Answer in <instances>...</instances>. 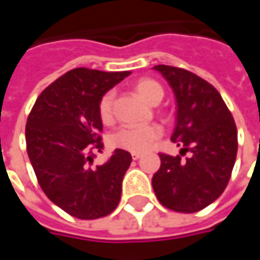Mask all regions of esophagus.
I'll use <instances>...</instances> for the list:
<instances>
[{"label": "esophagus", "mask_w": 260, "mask_h": 260, "mask_svg": "<svg viewBox=\"0 0 260 260\" xmlns=\"http://www.w3.org/2000/svg\"><path fill=\"white\" fill-rule=\"evenodd\" d=\"M132 157H133V160H139L142 157V153H132Z\"/></svg>", "instance_id": "1"}]
</instances>
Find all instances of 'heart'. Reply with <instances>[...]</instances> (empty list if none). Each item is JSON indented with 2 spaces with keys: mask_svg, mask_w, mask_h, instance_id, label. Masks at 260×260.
Listing matches in <instances>:
<instances>
[{
  "mask_svg": "<svg viewBox=\"0 0 260 260\" xmlns=\"http://www.w3.org/2000/svg\"><path fill=\"white\" fill-rule=\"evenodd\" d=\"M135 91L149 104H159L165 95V89L157 81L152 78H142L136 81ZM98 115L104 124H111L114 121V92L107 91L98 103ZM162 127L159 124L146 125H123L110 137V143L113 147L143 153L150 149L156 140L162 137Z\"/></svg>",
  "mask_w": 260,
  "mask_h": 260,
  "instance_id": "b5f03b06",
  "label": "heart"
}]
</instances>
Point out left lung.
<instances>
[{
    "label": "left lung",
    "instance_id": "left-lung-1",
    "mask_svg": "<svg viewBox=\"0 0 260 260\" xmlns=\"http://www.w3.org/2000/svg\"><path fill=\"white\" fill-rule=\"evenodd\" d=\"M176 96L172 142L181 156L159 153L160 168L152 178L159 203L191 214L214 203L230 181L237 155V128L220 92L210 82L176 66L156 65ZM189 153L185 159L182 156Z\"/></svg>",
    "mask_w": 260,
    "mask_h": 260
}]
</instances>
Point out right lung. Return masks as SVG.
Returning <instances> with one entry per match:
<instances>
[{"mask_svg": "<svg viewBox=\"0 0 260 260\" xmlns=\"http://www.w3.org/2000/svg\"><path fill=\"white\" fill-rule=\"evenodd\" d=\"M130 75L75 68L43 89L27 117L25 145L37 182L47 198L69 215L96 220L113 213L132 155L115 149L103 165L100 98Z\"/></svg>", "mask_w": 260, "mask_h": 260, "instance_id": "right-lung-1", "label": "right lung"}]
</instances>
